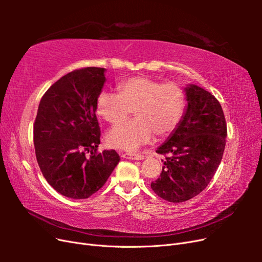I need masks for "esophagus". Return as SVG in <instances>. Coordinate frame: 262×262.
Wrapping results in <instances>:
<instances>
[{
  "instance_id": "34e87169",
  "label": "esophagus",
  "mask_w": 262,
  "mask_h": 262,
  "mask_svg": "<svg viewBox=\"0 0 262 262\" xmlns=\"http://www.w3.org/2000/svg\"><path fill=\"white\" fill-rule=\"evenodd\" d=\"M124 158H128V160H133V161H141L144 160V155H141L138 153H126L123 155Z\"/></svg>"
}]
</instances>
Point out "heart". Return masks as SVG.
<instances>
[{
    "instance_id": "obj_1",
    "label": "heart",
    "mask_w": 262,
    "mask_h": 262,
    "mask_svg": "<svg viewBox=\"0 0 262 262\" xmlns=\"http://www.w3.org/2000/svg\"><path fill=\"white\" fill-rule=\"evenodd\" d=\"M118 94L101 91L96 113L108 123L117 124L132 110L137 119L119 124L107 134L110 146L133 150L155 138L175 131L186 108V94L173 82L163 83L147 76H133L117 84Z\"/></svg>"
}]
</instances>
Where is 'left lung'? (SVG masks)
<instances>
[{"label": "left lung", "mask_w": 262, "mask_h": 262, "mask_svg": "<svg viewBox=\"0 0 262 262\" xmlns=\"http://www.w3.org/2000/svg\"><path fill=\"white\" fill-rule=\"evenodd\" d=\"M187 109L167 141L156 149L166 156L153 191L168 202L192 199L207 188L223 157L227 126L220 101L211 93L190 84Z\"/></svg>", "instance_id": "left-lung-1"}]
</instances>
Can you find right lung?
I'll return each instance as SVG.
<instances>
[{"mask_svg":"<svg viewBox=\"0 0 262 262\" xmlns=\"http://www.w3.org/2000/svg\"><path fill=\"white\" fill-rule=\"evenodd\" d=\"M105 81L104 68L74 70L50 86L38 107L34 123L38 165L55 191L71 199L97 192L120 161L115 149L97 152L96 98Z\"/></svg>","mask_w":262,"mask_h":262,"instance_id":"obj_1","label":"right lung"}]
</instances>
